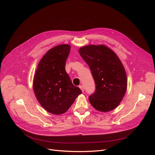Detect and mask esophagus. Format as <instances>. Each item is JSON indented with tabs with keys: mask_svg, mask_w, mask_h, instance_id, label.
<instances>
[{
	"mask_svg": "<svg viewBox=\"0 0 155 155\" xmlns=\"http://www.w3.org/2000/svg\"><path fill=\"white\" fill-rule=\"evenodd\" d=\"M79 88H81V91L83 92H84V88H83V85H80V86H79Z\"/></svg>",
	"mask_w": 155,
	"mask_h": 155,
	"instance_id": "esophagus-1",
	"label": "esophagus"
}]
</instances>
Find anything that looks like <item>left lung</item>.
<instances>
[{
    "label": "left lung",
    "mask_w": 155,
    "mask_h": 155,
    "mask_svg": "<svg viewBox=\"0 0 155 155\" xmlns=\"http://www.w3.org/2000/svg\"><path fill=\"white\" fill-rule=\"evenodd\" d=\"M90 67L96 84L89 101L98 111L109 112L119 105L127 88L123 64L114 51L104 45L84 46L79 49Z\"/></svg>",
    "instance_id": "1"
}]
</instances>
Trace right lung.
Segmentation results:
<instances>
[{
	"mask_svg": "<svg viewBox=\"0 0 155 155\" xmlns=\"http://www.w3.org/2000/svg\"><path fill=\"white\" fill-rule=\"evenodd\" d=\"M70 45H59L41 58L34 77L33 88L37 100L50 113L66 112L81 91L74 86L65 70Z\"/></svg>",
	"mask_w": 155,
	"mask_h": 155,
	"instance_id": "1",
	"label": "right lung"
}]
</instances>
